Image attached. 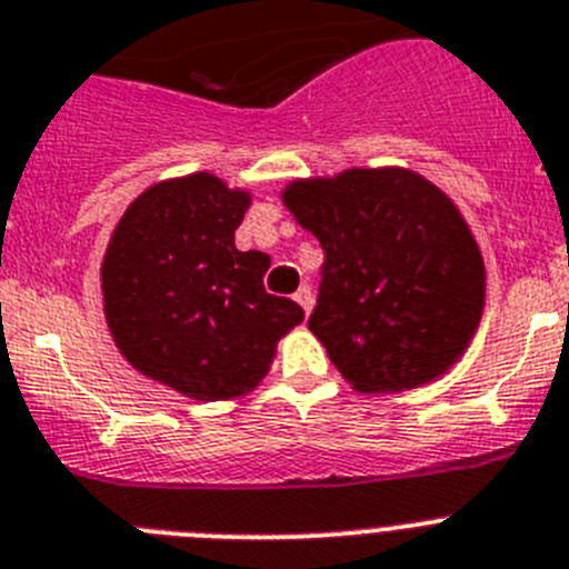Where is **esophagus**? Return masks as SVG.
<instances>
[{"label":"esophagus","mask_w":569,"mask_h":569,"mask_svg":"<svg viewBox=\"0 0 569 569\" xmlns=\"http://www.w3.org/2000/svg\"><path fill=\"white\" fill-rule=\"evenodd\" d=\"M295 300H298V303H300V309H303L306 315L312 312V306H315V295H312V289H309V286H300V289L295 291Z\"/></svg>","instance_id":"1"}]
</instances>
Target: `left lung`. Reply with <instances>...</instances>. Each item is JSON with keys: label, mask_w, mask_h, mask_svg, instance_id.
I'll return each instance as SVG.
<instances>
[{"label": "left lung", "mask_w": 569, "mask_h": 569, "mask_svg": "<svg viewBox=\"0 0 569 569\" xmlns=\"http://www.w3.org/2000/svg\"><path fill=\"white\" fill-rule=\"evenodd\" d=\"M280 197L326 254L309 329L352 389L403 392L456 367L487 291L456 202L398 166L291 180Z\"/></svg>", "instance_id": "obj_1"}]
</instances>
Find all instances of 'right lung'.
<instances>
[{
	"label": "right lung",
	"mask_w": 569,
	"mask_h": 569,
	"mask_svg": "<svg viewBox=\"0 0 569 569\" xmlns=\"http://www.w3.org/2000/svg\"><path fill=\"white\" fill-rule=\"evenodd\" d=\"M251 206L209 171L148 186L108 240L100 283L113 343L140 375L191 401L243 398L303 309L263 289L269 254L240 251Z\"/></svg>",
	"instance_id": "add662e5"
}]
</instances>
